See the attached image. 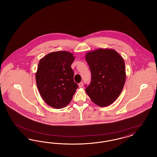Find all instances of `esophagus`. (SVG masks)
<instances>
[{
	"mask_svg": "<svg viewBox=\"0 0 157 157\" xmlns=\"http://www.w3.org/2000/svg\"><path fill=\"white\" fill-rule=\"evenodd\" d=\"M83 82H80V83H79V88H82V86H83Z\"/></svg>",
	"mask_w": 157,
	"mask_h": 157,
	"instance_id": "34e87169",
	"label": "esophagus"
}]
</instances>
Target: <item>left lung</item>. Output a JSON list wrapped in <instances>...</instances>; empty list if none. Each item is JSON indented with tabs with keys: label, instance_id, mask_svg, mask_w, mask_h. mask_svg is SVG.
<instances>
[{
	"label": "left lung",
	"instance_id": "1",
	"mask_svg": "<svg viewBox=\"0 0 157 157\" xmlns=\"http://www.w3.org/2000/svg\"><path fill=\"white\" fill-rule=\"evenodd\" d=\"M91 72V81L85 91L95 104L109 106L120 96L125 79L123 58L112 49L90 51L85 55Z\"/></svg>",
	"mask_w": 157,
	"mask_h": 157
}]
</instances>
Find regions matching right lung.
I'll use <instances>...</instances> for the list:
<instances>
[{
    "mask_svg": "<svg viewBox=\"0 0 157 157\" xmlns=\"http://www.w3.org/2000/svg\"><path fill=\"white\" fill-rule=\"evenodd\" d=\"M67 51L49 53L39 60L36 73L37 89L46 104L61 109L69 104L78 88L71 65L75 60Z\"/></svg>",
    "mask_w": 157,
    "mask_h": 157,
    "instance_id": "1",
    "label": "right lung"
}]
</instances>
